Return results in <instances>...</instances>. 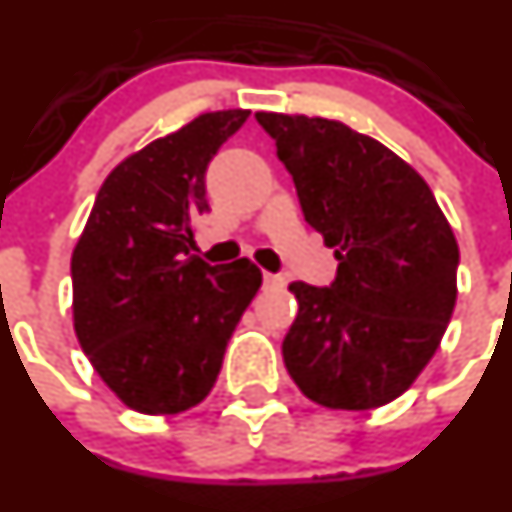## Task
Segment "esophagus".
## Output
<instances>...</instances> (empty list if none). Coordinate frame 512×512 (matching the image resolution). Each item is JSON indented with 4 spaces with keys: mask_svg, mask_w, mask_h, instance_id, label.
<instances>
[{
    "mask_svg": "<svg viewBox=\"0 0 512 512\" xmlns=\"http://www.w3.org/2000/svg\"><path fill=\"white\" fill-rule=\"evenodd\" d=\"M263 286L281 288V286H286V278H283L281 273H263Z\"/></svg>",
    "mask_w": 512,
    "mask_h": 512,
    "instance_id": "esophagus-1",
    "label": "esophagus"
}]
</instances>
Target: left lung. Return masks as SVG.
I'll use <instances>...</instances> for the list:
<instances>
[{"mask_svg":"<svg viewBox=\"0 0 512 512\" xmlns=\"http://www.w3.org/2000/svg\"><path fill=\"white\" fill-rule=\"evenodd\" d=\"M256 121L338 258L331 286H288L298 316L283 363L318 406H386L428 366L453 316V229L423 176L381 141L321 116L258 111Z\"/></svg>","mask_w":512,"mask_h":512,"instance_id":"obj_1","label":"left lung"}]
</instances>
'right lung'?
<instances>
[{"mask_svg": "<svg viewBox=\"0 0 512 512\" xmlns=\"http://www.w3.org/2000/svg\"><path fill=\"white\" fill-rule=\"evenodd\" d=\"M249 114L209 111L121 161L72 254L79 343L116 398L146 416H174L209 396L261 286L249 258L209 266L191 254V224L209 211V161Z\"/></svg>", "mask_w": 512, "mask_h": 512, "instance_id": "1", "label": "right lung"}]
</instances>
